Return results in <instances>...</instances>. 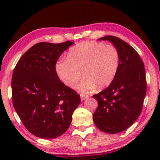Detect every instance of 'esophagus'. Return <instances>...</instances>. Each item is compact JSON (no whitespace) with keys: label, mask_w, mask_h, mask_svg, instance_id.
Returning a JSON list of instances; mask_svg holds the SVG:
<instances>
[{"label":"esophagus","mask_w":160,"mask_h":160,"mask_svg":"<svg viewBox=\"0 0 160 160\" xmlns=\"http://www.w3.org/2000/svg\"><path fill=\"white\" fill-rule=\"evenodd\" d=\"M80 96H81V100H84L85 99H87V98L89 97L88 95H85V94H83V93L81 94Z\"/></svg>","instance_id":"1"}]
</instances>
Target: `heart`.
<instances>
[{
	"mask_svg": "<svg viewBox=\"0 0 160 160\" xmlns=\"http://www.w3.org/2000/svg\"><path fill=\"white\" fill-rule=\"evenodd\" d=\"M119 67V54L112 45L94 41H83L69 49L65 60L55 65L57 73L68 87L74 88L84 76L79 85L83 92L108 87L117 76Z\"/></svg>",
	"mask_w": 160,
	"mask_h": 160,
	"instance_id": "obj_1",
	"label": "heart"
}]
</instances>
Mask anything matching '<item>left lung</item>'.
<instances>
[{
	"instance_id": "1",
	"label": "left lung",
	"mask_w": 160,
	"mask_h": 160,
	"mask_svg": "<svg viewBox=\"0 0 160 160\" xmlns=\"http://www.w3.org/2000/svg\"><path fill=\"white\" fill-rule=\"evenodd\" d=\"M100 40L117 48L119 67L113 82L93 95L98 102L93 121L102 132L116 134L130 128L141 114L147 87L145 68L138 53L121 38L106 36Z\"/></svg>"
}]
</instances>
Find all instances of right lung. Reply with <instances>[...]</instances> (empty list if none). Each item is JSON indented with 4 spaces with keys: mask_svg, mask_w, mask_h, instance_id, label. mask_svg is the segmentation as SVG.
Returning <instances> with one entry per match:
<instances>
[{
    "mask_svg": "<svg viewBox=\"0 0 160 160\" xmlns=\"http://www.w3.org/2000/svg\"><path fill=\"white\" fill-rule=\"evenodd\" d=\"M72 41L41 42L19 59L12 78L13 106L25 128L43 139L56 138L71 125L80 95L64 84L55 70L57 61Z\"/></svg>",
    "mask_w": 160,
    "mask_h": 160,
    "instance_id": "obj_1",
    "label": "right lung"
}]
</instances>
